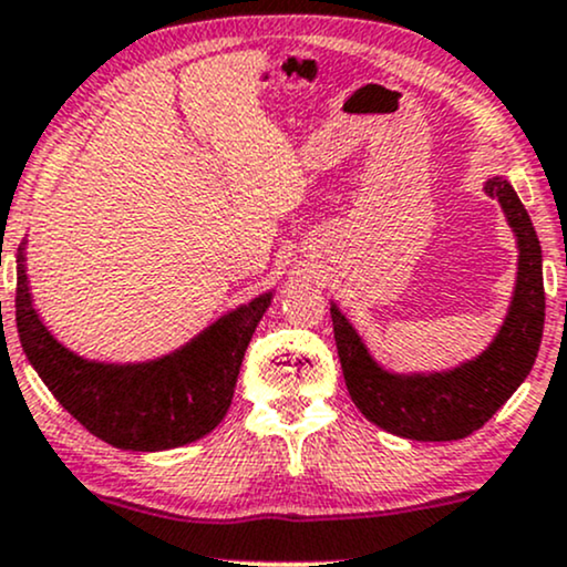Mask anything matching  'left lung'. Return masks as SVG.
<instances>
[{
    "mask_svg": "<svg viewBox=\"0 0 567 567\" xmlns=\"http://www.w3.org/2000/svg\"><path fill=\"white\" fill-rule=\"evenodd\" d=\"M483 190L496 198L515 233L517 276L507 316L477 355L449 369H388L331 299L339 363L352 403L377 427L405 441L441 443L472 435L509 401L536 363L544 334L542 244L507 177H488Z\"/></svg>",
    "mask_w": 567,
    "mask_h": 567,
    "instance_id": "left-lung-1",
    "label": "left lung"
}]
</instances>
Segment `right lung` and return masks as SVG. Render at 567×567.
Instances as JSON below:
<instances>
[{
    "instance_id": "add662e5",
    "label": "right lung",
    "mask_w": 567,
    "mask_h": 567,
    "mask_svg": "<svg viewBox=\"0 0 567 567\" xmlns=\"http://www.w3.org/2000/svg\"><path fill=\"white\" fill-rule=\"evenodd\" d=\"M25 238L18 246L16 323L20 348L47 390L92 435L122 451L188 445L228 414L244 352L276 291H262L204 326L179 348L148 361L84 358L47 329L25 272Z\"/></svg>"
}]
</instances>
